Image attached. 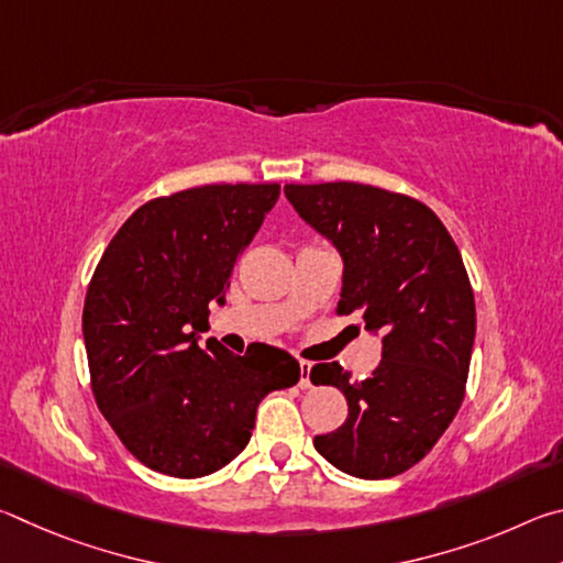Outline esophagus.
I'll list each match as a JSON object with an SVG mask.
<instances>
[{"label":"esophagus","instance_id":"esophagus-1","mask_svg":"<svg viewBox=\"0 0 563 563\" xmlns=\"http://www.w3.org/2000/svg\"><path fill=\"white\" fill-rule=\"evenodd\" d=\"M298 385L302 389L312 387V383H310V362H305V360H300V383Z\"/></svg>","mask_w":563,"mask_h":563}]
</instances>
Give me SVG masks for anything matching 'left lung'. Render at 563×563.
I'll list each match as a JSON object with an SVG mask.
<instances>
[{"label":"left lung","mask_w":563,"mask_h":563,"mask_svg":"<svg viewBox=\"0 0 563 563\" xmlns=\"http://www.w3.org/2000/svg\"><path fill=\"white\" fill-rule=\"evenodd\" d=\"M285 198L338 247L340 316L357 312L383 335V360L365 379L338 362L310 369L312 385L347 399V419L318 434L316 450L340 472L389 479L432 450L464 399L476 310L460 247L432 208L385 188L288 184Z\"/></svg>","instance_id":"8db88e82"}]
</instances>
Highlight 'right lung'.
Here are the masks:
<instances>
[{
  "label": "right lung",
  "instance_id": "right-lung-1",
  "mask_svg": "<svg viewBox=\"0 0 563 563\" xmlns=\"http://www.w3.org/2000/svg\"><path fill=\"white\" fill-rule=\"evenodd\" d=\"M278 184H213L139 208L93 271L84 302L91 389L123 446L148 470L196 479L251 442L255 409L300 379L298 360L253 342L245 355L198 340L225 305L241 253Z\"/></svg>",
  "mask_w": 563,
  "mask_h": 563
}]
</instances>
